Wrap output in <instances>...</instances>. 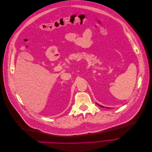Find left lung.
<instances>
[{"mask_svg":"<svg viewBox=\"0 0 152 152\" xmlns=\"http://www.w3.org/2000/svg\"><path fill=\"white\" fill-rule=\"evenodd\" d=\"M98 105H99V106H100V107H103V106H101V105H99V104H98Z\"/></svg>","mask_w":152,"mask_h":152,"instance_id":"left-lung-1","label":"left lung"}]
</instances>
